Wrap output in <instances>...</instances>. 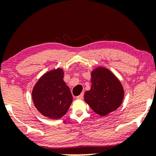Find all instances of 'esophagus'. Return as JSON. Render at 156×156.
<instances>
[{
	"instance_id": "34e87169",
	"label": "esophagus",
	"mask_w": 156,
	"mask_h": 156,
	"mask_svg": "<svg viewBox=\"0 0 156 156\" xmlns=\"http://www.w3.org/2000/svg\"><path fill=\"white\" fill-rule=\"evenodd\" d=\"M83 97H84V93H82L80 95L77 96V97H76V99H82Z\"/></svg>"
}]
</instances>
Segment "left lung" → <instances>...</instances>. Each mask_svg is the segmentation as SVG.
Instances as JSON below:
<instances>
[{
    "mask_svg": "<svg viewBox=\"0 0 156 156\" xmlns=\"http://www.w3.org/2000/svg\"><path fill=\"white\" fill-rule=\"evenodd\" d=\"M90 90L84 94V101L96 114L104 116L116 110L122 104L124 90L112 71L98 67L91 72Z\"/></svg>",
    "mask_w": 156,
    "mask_h": 156,
    "instance_id": "left-lung-1",
    "label": "left lung"
}]
</instances>
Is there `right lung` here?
<instances>
[{
  "instance_id": "1",
  "label": "right lung",
  "mask_w": 156,
  "mask_h": 156,
  "mask_svg": "<svg viewBox=\"0 0 156 156\" xmlns=\"http://www.w3.org/2000/svg\"><path fill=\"white\" fill-rule=\"evenodd\" d=\"M62 68L50 70L41 76L32 91L34 105L42 115L50 119H59L67 114L72 95L64 81Z\"/></svg>"
}]
</instances>
